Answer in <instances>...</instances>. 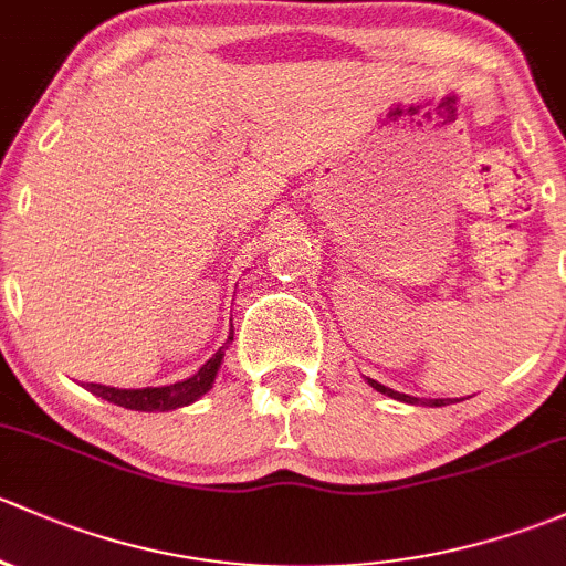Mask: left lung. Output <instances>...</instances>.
<instances>
[{
    "label": "left lung",
    "mask_w": 566,
    "mask_h": 566,
    "mask_svg": "<svg viewBox=\"0 0 566 566\" xmlns=\"http://www.w3.org/2000/svg\"><path fill=\"white\" fill-rule=\"evenodd\" d=\"M368 384L373 389H378L381 395H387V398H395V400H403V403H424V406H447V400H419V398H411V395H403V392H395V389L384 387V384L373 381V378H368Z\"/></svg>",
    "instance_id": "8db88e82"
}]
</instances>
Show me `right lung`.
<instances>
[{
    "instance_id": "1",
    "label": "right lung",
    "mask_w": 566,
    "mask_h": 566,
    "mask_svg": "<svg viewBox=\"0 0 566 566\" xmlns=\"http://www.w3.org/2000/svg\"><path fill=\"white\" fill-rule=\"evenodd\" d=\"M231 340V337H229ZM220 363H223V348L203 365L196 376L185 378V381L171 384V387H147V389H116V387H103V384H86L90 392H95L97 398L108 400V403L122 406V409L133 411H171L179 406L193 403L196 398H201L209 387H212L214 376H218Z\"/></svg>"
}]
</instances>
